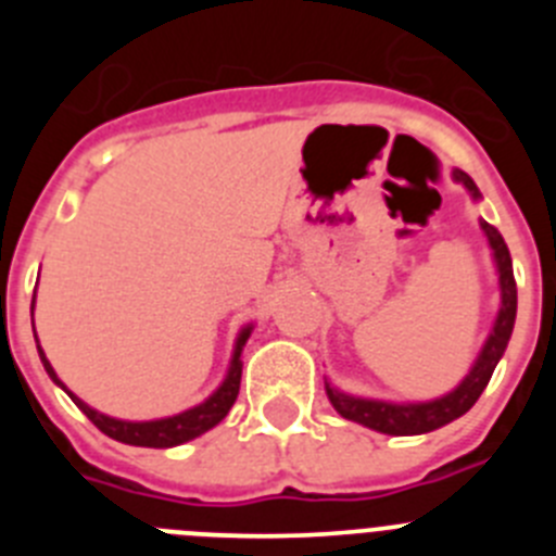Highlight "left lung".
I'll return each instance as SVG.
<instances>
[{"label": "left lung", "mask_w": 556, "mask_h": 556, "mask_svg": "<svg viewBox=\"0 0 556 556\" xmlns=\"http://www.w3.org/2000/svg\"><path fill=\"white\" fill-rule=\"evenodd\" d=\"M456 184H462L468 189V194L473 200H481L479 186L473 184L470 175H465L462 169L451 172ZM481 230L488 236V248L493 255L495 273H498V314H495V323L490 328L484 345H481L479 356L470 365L468 376L462 378L459 384L451 392L440 397H431V401H378V397H362L351 395V392L337 390L333 384L326 381V395L331 401L333 409L345 420H353L358 426H367L372 431H381V434L392 437H409V434H426V431H434L440 426L451 424L456 417H462L470 406L479 401V395L488 387L490 376H493L495 365L501 362L504 351L509 345V337H513L515 328V312H518V289H515V275H513V258H509L507 242L504 236L493 228L490 223L479 219Z\"/></svg>", "instance_id": "1"}]
</instances>
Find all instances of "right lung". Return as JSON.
<instances>
[{
	"instance_id": "add662e5",
	"label": "right lung",
	"mask_w": 556,
	"mask_h": 556,
	"mask_svg": "<svg viewBox=\"0 0 556 556\" xmlns=\"http://www.w3.org/2000/svg\"><path fill=\"white\" fill-rule=\"evenodd\" d=\"M33 308H36V294H33ZM33 331H36V326H33ZM250 333H253V323H248L242 331L236 333L233 353H230V365L223 378V384L211 392L203 404L191 406V409L180 412V415L159 417V420H119V417L102 415V412L91 409L86 401H80V397H77L75 392L68 390L61 378H58V372L52 370V365H49V358L47 353L41 351V345H38V356H41V365L43 370H47V376L52 378V381H55V384L61 387V390L66 392L77 406H80L83 415H86L88 420L102 431V434H108L111 440H119V443L125 445H141V448H172V445H184L189 443V440H194V437L205 434V431L214 429V426L228 415L236 395H239V381H242V351L244 345H248Z\"/></svg>"
}]
</instances>
